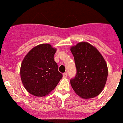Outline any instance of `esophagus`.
I'll use <instances>...</instances> for the list:
<instances>
[{
  "label": "esophagus",
  "instance_id": "1",
  "mask_svg": "<svg viewBox=\"0 0 123 123\" xmlns=\"http://www.w3.org/2000/svg\"><path fill=\"white\" fill-rule=\"evenodd\" d=\"M67 77V73H64L63 74V77L64 78H66Z\"/></svg>",
  "mask_w": 123,
  "mask_h": 123
}]
</instances>
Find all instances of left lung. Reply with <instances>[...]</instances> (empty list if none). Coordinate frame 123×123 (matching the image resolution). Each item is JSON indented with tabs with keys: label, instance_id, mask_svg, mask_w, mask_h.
<instances>
[{
	"label": "left lung",
	"instance_id": "left-lung-1",
	"mask_svg": "<svg viewBox=\"0 0 123 123\" xmlns=\"http://www.w3.org/2000/svg\"><path fill=\"white\" fill-rule=\"evenodd\" d=\"M70 50L77 69L75 77L70 80L73 90L82 98L96 97L102 92L107 80V64L104 57L87 42H80Z\"/></svg>",
	"mask_w": 123,
	"mask_h": 123
}]
</instances>
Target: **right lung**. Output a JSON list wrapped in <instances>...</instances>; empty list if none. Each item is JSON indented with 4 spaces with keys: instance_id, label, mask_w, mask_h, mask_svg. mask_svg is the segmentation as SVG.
<instances>
[{
    "instance_id": "add662e5",
    "label": "right lung",
    "mask_w": 123,
    "mask_h": 123,
    "mask_svg": "<svg viewBox=\"0 0 123 123\" xmlns=\"http://www.w3.org/2000/svg\"><path fill=\"white\" fill-rule=\"evenodd\" d=\"M56 49L44 43L33 48L21 63V79L26 90L38 97L46 96L56 87L62 74L54 56Z\"/></svg>"
}]
</instances>
